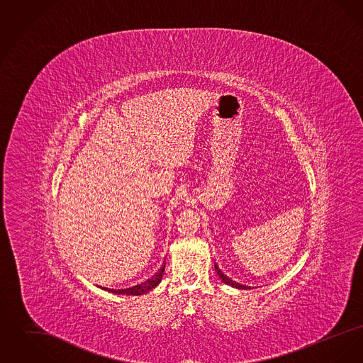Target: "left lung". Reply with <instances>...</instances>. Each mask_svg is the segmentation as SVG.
<instances>
[{
    "label": "left lung",
    "instance_id": "left-lung-1",
    "mask_svg": "<svg viewBox=\"0 0 363 363\" xmlns=\"http://www.w3.org/2000/svg\"><path fill=\"white\" fill-rule=\"evenodd\" d=\"M215 271H216V274L219 275V277L222 279V281L225 283V284H228V286H231V287H235V289H240V290H246V289H247V286H242L240 283H237V281L231 280L230 277L225 275V272H223V271H220V268L218 267V264H215ZM249 289H250V287H249Z\"/></svg>",
    "mask_w": 363,
    "mask_h": 363
}]
</instances>
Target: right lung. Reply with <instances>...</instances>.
<instances>
[{
  "label": "right lung",
  "mask_w": 363,
  "mask_h": 363,
  "mask_svg": "<svg viewBox=\"0 0 363 363\" xmlns=\"http://www.w3.org/2000/svg\"><path fill=\"white\" fill-rule=\"evenodd\" d=\"M164 267L166 265L163 264L162 268L156 272L154 277L148 279L147 281L141 283V284L132 287V289H125V290H111V289H107V291L114 294H122V295H143V294L150 293L152 289H155L156 286L162 281V277H163V274H164Z\"/></svg>",
  "instance_id": "obj_1"
}]
</instances>
